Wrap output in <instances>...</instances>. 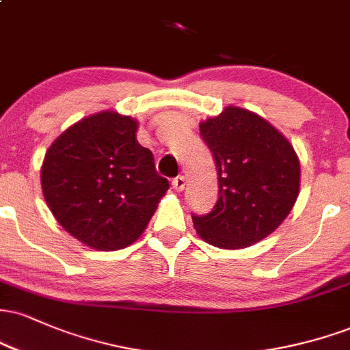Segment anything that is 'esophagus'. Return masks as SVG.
Returning <instances> with one entry per match:
<instances>
[{"label": "esophagus", "mask_w": 350, "mask_h": 350, "mask_svg": "<svg viewBox=\"0 0 350 350\" xmlns=\"http://www.w3.org/2000/svg\"><path fill=\"white\" fill-rule=\"evenodd\" d=\"M186 186V179H184V176H178V178L172 179V187H174V191L180 192Z\"/></svg>", "instance_id": "34e87169"}]
</instances>
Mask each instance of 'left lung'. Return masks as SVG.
<instances>
[{
  "label": "left lung",
  "instance_id": "left-lung-1",
  "mask_svg": "<svg viewBox=\"0 0 350 350\" xmlns=\"http://www.w3.org/2000/svg\"><path fill=\"white\" fill-rule=\"evenodd\" d=\"M214 154L219 199L192 215L196 232L214 247L237 250L260 242L286 219L299 194V159L267 120L239 107L199 124Z\"/></svg>",
  "mask_w": 350,
  "mask_h": 350
}]
</instances>
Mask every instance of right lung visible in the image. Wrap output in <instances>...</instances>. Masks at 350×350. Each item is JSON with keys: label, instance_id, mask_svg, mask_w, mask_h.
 <instances>
[{"label": "right lung", "instance_id": "right-lung-1", "mask_svg": "<svg viewBox=\"0 0 350 350\" xmlns=\"http://www.w3.org/2000/svg\"><path fill=\"white\" fill-rule=\"evenodd\" d=\"M136 128L131 116L100 111L67 128L44 158L42 194L52 215L95 250L136 242L170 189Z\"/></svg>", "mask_w": 350, "mask_h": 350}]
</instances>
